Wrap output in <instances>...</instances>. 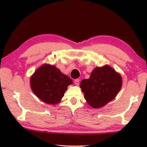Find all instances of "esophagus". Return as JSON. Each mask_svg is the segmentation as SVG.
<instances>
[{
	"mask_svg": "<svg viewBox=\"0 0 147 147\" xmlns=\"http://www.w3.org/2000/svg\"><path fill=\"white\" fill-rule=\"evenodd\" d=\"M74 83H75V84L76 86H79L80 84V80L79 79H76L74 80Z\"/></svg>",
	"mask_w": 147,
	"mask_h": 147,
	"instance_id": "34e87169",
	"label": "esophagus"
}]
</instances>
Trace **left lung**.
Listing matches in <instances>:
<instances>
[{
	"label": "left lung",
	"mask_w": 147,
	"mask_h": 147,
	"mask_svg": "<svg viewBox=\"0 0 147 147\" xmlns=\"http://www.w3.org/2000/svg\"><path fill=\"white\" fill-rule=\"evenodd\" d=\"M122 84L120 74L105 65L94 68L90 78L82 80L80 87L88 104L94 108H100L115 98Z\"/></svg>",
	"instance_id": "left-lung-1"
}]
</instances>
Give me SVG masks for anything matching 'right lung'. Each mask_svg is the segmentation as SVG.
Returning a JSON list of instances; mask_svg holds the SVG:
<instances>
[{"label":"right lung","mask_w":147,"mask_h":147,"mask_svg":"<svg viewBox=\"0 0 147 147\" xmlns=\"http://www.w3.org/2000/svg\"><path fill=\"white\" fill-rule=\"evenodd\" d=\"M73 81L53 65L44 63L30 78L32 91L43 102L55 105L63 97L67 86Z\"/></svg>","instance_id":"1"}]
</instances>
